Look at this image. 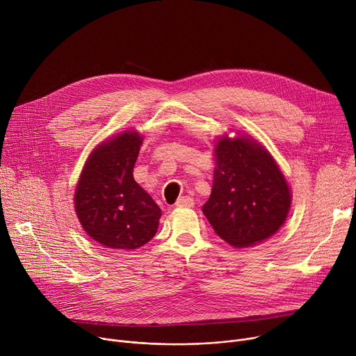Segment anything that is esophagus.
I'll use <instances>...</instances> for the list:
<instances>
[{
	"instance_id": "esophagus-1",
	"label": "esophagus",
	"mask_w": 356,
	"mask_h": 356,
	"mask_svg": "<svg viewBox=\"0 0 356 356\" xmlns=\"http://www.w3.org/2000/svg\"><path fill=\"white\" fill-rule=\"evenodd\" d=\"M177 207H193L194 206V200L190 195H183L176 201Z\"/></svg>"
}]
</instances>
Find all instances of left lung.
Wrapping results in <instances>:
<instances>
[{
	"label": "left lung",
	"mask_w": 356,
	"mask_h": 356,
	"mask_svg": "<svg viewBox=\"0 0 356 356\" xmlns=\"http://www.w3.org/2000/svg\"><path fill=\"white\" fill-rule=\"evenodd\" d=\"M217 166L202 213L235 248L259 243L284 224L291 204L286 179L268 150L248 138L220 139Z\"/></svg>",
	"instance_id": "left-lung-1"
}]
</instances>
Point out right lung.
Instances as JSON below:
<instances>
[{
  "label": "right lung",
  "instance_id": "obj_1",
  "mask_svg": "<svg viewBox=\"0 0 356 356\" xmlns=\"http://www.w3.org/2000/svg\"><path fill=\"white\" fill-rule=\"evenodd\" d=\"M140 143L136 132L101 143L76 188V214L84 231L107 248L132 250L158 231L161 209L134 179Z\"/></svg>",
  "mask_w": 356,
  "mask_h": 356
}]
</instances>
